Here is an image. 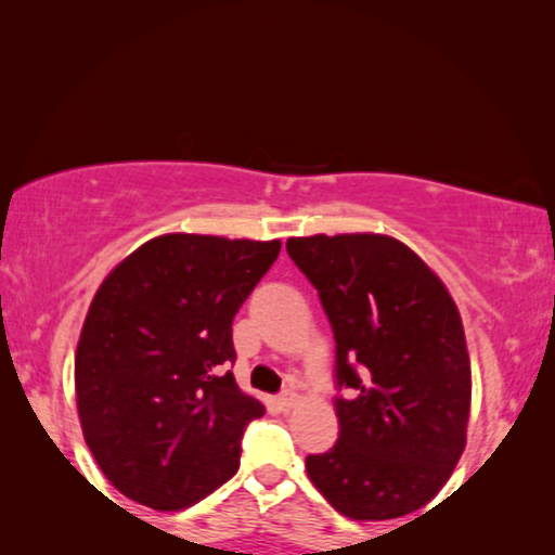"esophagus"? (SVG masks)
I'll use <instances>...</instances> for the list:
<instances>
[{
    "mask_svg": "<svg viewBox=\"0 0 555 555\" xmlns=\"http://www.w3.org/2000/svg\"><path fill=\"white\" fill-rule=\"evenodd\" d=\"M275 404H278L280 412H291V409L298 404V393H293V391L280 393V397L275 399Z\"/></svg>",
    "mask_w": 555,
    "mask_h": 555,
    "instance_id": "1",
    "label": "esophagus"
}]
</instances>
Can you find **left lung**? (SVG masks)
<instances>
[{
    "label": "left lung",
    "instance_id": "1",
    "mask_svg": "<svg viewBox=\"0 0 555 555\" xmlns=\"http://www.w3.org/2000/svg\"><path fill=\"white\" fill-rule=\"evenodd\" d=\"M287 255L321 295L336 338L338 442L308 454L318 492L351 520L420 511L467 442L469 356L452 295L389 234H313Z\"/></svg>",
    "mask_w": 555,
    "mask_h": 555
}]
</instances>
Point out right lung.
<instances>
[{"mask_svg":"<svg viewBox=\"0 0 555 555\" xmlns=\"http://www.w3.org/2000/svg\"><path fill=\"white\" fill-rule=\"evenodd\" d=\"M280 240L173 232L108 272L75 351L82 437L116 490L181 511L240 467L242 431L264 414L234 382L232 321Z\"/></svg>","mask_w":555,"mask_h":555,"instance_id":"right-lung-1","label":"right lung"}]
</instances>
